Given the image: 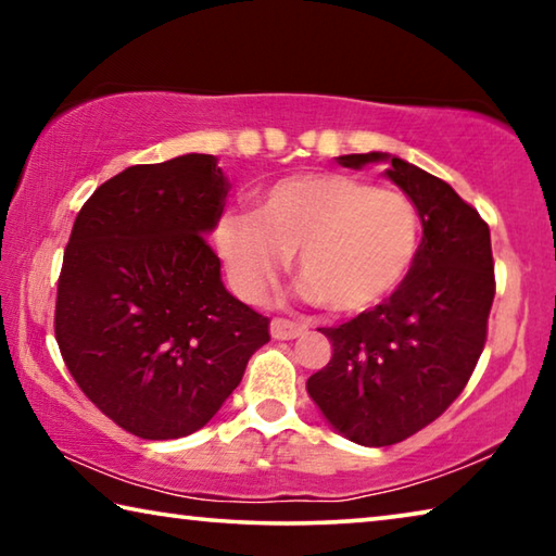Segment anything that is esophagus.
Instances as JSON below:
<instances>
[{
	"label": "esophagus",
	"mask_w": 556,
	"mask_h": 556,
	"mask_svg": "<svg viewBox=\"0 0 556 556\" xmlns=\"http://www.w3.org/2000/svg\"><path fill=\"white\" fill-rule=\"evenodd\" d=\"M269 331H271V338H277V341H291V338L304 336L306 326L289 321V318H271Z\"/></svg>",
	"instance_id": "1"
}]
</instances>
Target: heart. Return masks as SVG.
Wrapping results in <instances>:
<instances>
[{"mask_svg": "<svg viewBox=\"0 0 556 556\" xmlns=\"http://www.w3.org/2000/svg\"><path fill=\"white\" fill-rule=\"evenodd\" d=\"M215 244L244 299H265L296 255L308 296L333 314H363L407 279L419 211L402 191L351 174L287 176L257 193L255 218L223 215Z\"/></svg>", "mask_w": 556, "mask_h": 556, "instance_id": "1", "label": "heart"}]
</instances>
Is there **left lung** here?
<instances>
[{"label": "left lung", "mask_w": 556, "mask_h": 556, "mask_svg": "<svg viewBox=\"0 0 556 556\" xmlns=\"http://www.w3.org/2000/svg\"><path fill=\"white\" fill-rule=\"evenodd\" d=\"M378 162L417 205V257L388 301L324 328L333 355L306 382L328 425L363 446L397 444L448 409L483 353L495 296L491 230L473 205L404 159L338 156L348 168Z\"/></svg>", "instance_id": "1"}]
</instances>
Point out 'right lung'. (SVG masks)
Instances as JSON below:
<instances>
[{"mask_svg": "<svg viewBox=\"0 0 556 556\" xmlns=\"http://www.w3.org/2000/svg\"><path fill=\"white\" fill-rule=\"evenodd\" d=\"M228 188L211 154L137 164L98 186L73 223L55 341L86 397L139 439L208 425L269 341V318L223 287L205 242Z\"/></svg>", "mask_w": 556, "mask_h": 556, "instance_id": "add662e5", "label": "right lung"}]
</instances>
